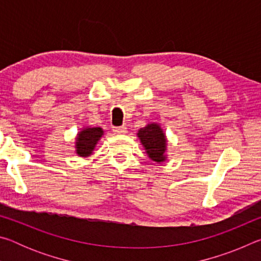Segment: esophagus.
Returning <instances> with one entry per match:
<instances>
[{
    "mask_svg": "<svg viewBox=\"0 0 261 261\" xmlns=\"http://www.w3.org/2000/svg\"><path fill=\"white\" fill-rule=\"evenodd\" d=\"M113 132L115 135H125L126 134V127L125 126H117L114 127Z\"/></svg>",
    "mask_w": 261,
    "mask_h": 261,
    "instance_id": "1",
    "label": "esophagus"
}]
</instances>
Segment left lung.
Returning a JSON list of instances; mask_svg holds the SVG:
<instances>
[{"mask_svg":"<svg viewBox=\"0 0 261 261\" xmlns=\"http://www.w3.org/2000/svg\"><path fill=\"white\" fill-rule=\"evenodd\" d=\"M137 136H138L140 144L143 145L146 154L152 161L162 163L167 160L168 139L165 131L159 123H148L146 126L138 130Z\"/></svg>","mask_w":261,"mask_h":261,"instance_id":"obj_1","label":"left lung"}]
</instances>
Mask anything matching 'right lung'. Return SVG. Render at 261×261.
<instances>
[{
  "instance_id": "1",
  "label": "right lung",
  "mask_w": 261,
  "mask_h": 261,
  "mask_svg": "<svg viewBox=\"0 0 261 261\" xmlns=\"http://www.w3.org/2000/svg\"><path fill=\"white\" fill-rule=\"evenodd\" d=\"M103 130L100 126H83L74 138V151L78 156L88 158L93 153L96 144L102 138Z\"/></svg>"
}]
</instances>
